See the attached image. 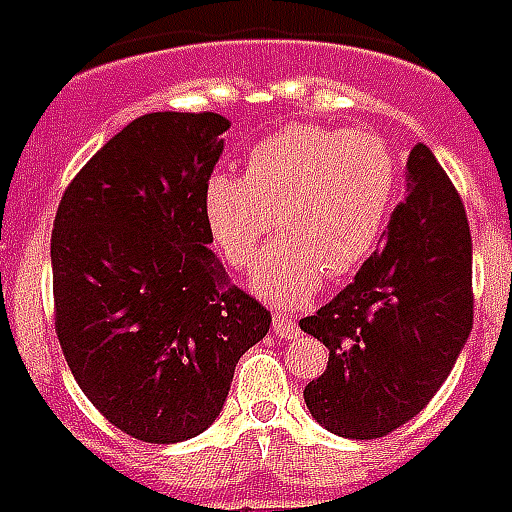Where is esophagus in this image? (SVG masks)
<instances>
[{"instance_id":"34e87169","label":"esophagus","mask_w":512,"mask_h":512,"mask_svg":"<svg viewBox=\"0 0 512 512\" xmlns=\"http://www.w3.org/2000/svg\"><path fill=\"white\" fill-rule=\"evenodd\" d=\"M273 331L275 336H281V339H292V336H297V325L295 320L289 317V314H284V311H278V314H273Z\"/></svg>"}]
</instances>
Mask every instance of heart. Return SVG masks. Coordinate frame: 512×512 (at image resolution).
<instances>
[{"instance_id": "b5f03b06", "label": "heart", "mask_w": 512, "mask_h": 512, "mask_svg": "<svg viewBox=\"0 0 512 512\" xmlns=\"http://www.w3.org/2000/svg\"><path fill=\"white\" fill-rule=\"evenodd\" d=\"M400 176L375 134L286 126L253 148L245 176L206 181L209 237L231 270H248L273 231L250 289L273 306H303L322 278L342 281L375 253L389 226Z\"/></svg>"}]
</instances>
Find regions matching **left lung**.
I'll return each instance as SVG.
<instances>
[{"mask_svg":"<svg viewBox=\"0 0 512 512\" xmlns=\"http://www.w3.org/2000/svg\"><path fill=\"white\" fill-rule=\"evenodd\" d=\"M405 179L383 248L353 284L300 320V331L331 350L303 400L325 430L355 441L389 436L436 397L474 320L471 234L458 190L424 143L413 146Z\"/></svg>","mask_w":512,"mask_h":512,"instance_id":"left-lung-1","label":"left lung"}]
</instances>
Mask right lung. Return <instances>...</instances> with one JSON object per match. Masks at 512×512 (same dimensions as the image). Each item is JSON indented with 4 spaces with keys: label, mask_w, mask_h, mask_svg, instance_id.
<instances>
[{
    "label": "right lung",
    "mask_w": 512,
    "mask_h": 512,
    "mask_svg": "<svg viewBox=\"0 0 512 512\" xmlns=\"http://www.w3.org/2000/svg\"><path fill=\"white\" fill-rule=\"evenodd\" d=\"M228 126L217 112L134 118L76 173L54 217L65 361L101 416L148 444L204 433L273 322L209 248L204 192Z\"/></svg>",
    "instance_id": "right-lung-1"
}]
</instances>
